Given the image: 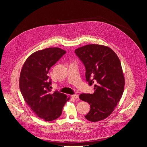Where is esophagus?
I'll return each mask as SVG.
<instances>
[{
	"label": "esophagus",
	"instance_id": "1",
	"mask_svg": "<svg viewBox=\"0 0 147 147\" xmlns=\"http://www.w3.org/2000/svg\"><path fill=\"white\" fill-rule=\"evenodd\" d=\"M71 97L73 99H77V98H78V95H77V94L72 95H71Z\"/></svg>",
	"mask_w": 147,
	"mask_h": 147
}]
</instances>
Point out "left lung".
I'll return each mask as SVG.
<instances>
[{
  "label": "left lung",
  "instance_id": "left-lung-1",
  "mask_svg": "<svg viewBox=\"0 0 147 147\" xmlns=\"http://www.w3.org/2000/svg\"><path fill=\"white\" fill-rule=\"evenodd\" d=\"M86 67V78L90 86L95 83L94 94H81V100L90 105L85 116L92 122L108 117L120 101L124 87L120 61L110 48L97 44L83 46L75 50Z\"/></svg>",
  "mask_w": 147,
  "mask_h": 147
}]
</instances>
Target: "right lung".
<instances>
[{
	"mask_svg": "<svg viewBox=\"0 0 147 147\" xmlns=\"http://www.w3.org/2000/svg\"><path fill=\"white\" fill-rule=\"evenodd\" d=\"M66 53L59 48L38 51L27 59L21 70L19 86L24 100L39 117L47 121L60 117L70 99L57 91L51 92L52 82L48 76L51 67Z\"/></svg>",
	"mask_w": 147,
	"mask_h": 147,
	"instance_id": "add662e5",
	"label": "right lung"
}]
</instances>
